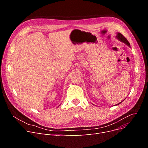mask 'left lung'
Returning a JSON list of instances; mask_svg holds the SVG:
<instances>
[{
	"instance_id": "8db88e82",
	"label": "left lung",
	"mask_w": 148,
	"mask_h": 148,
	"mask_svg": "<svg viewBox=\"0 0 148 148\" xmlns=\"http://www.w3.org/2000/svg\"><path fill=\"white\" fill-rule=\"evenodd\" d=\"M116 38L118 40H119L120 41H122V42H123V43H125V44H126V45L127 46H128L129 47H131V46H130V43H129V41L127 40V39H126L121 33H117V34H116ZM125 99H123L122 102H119V103H118V104H116V105H119V104H120V103H121Z\"/></svg>"
}]
</instances>
